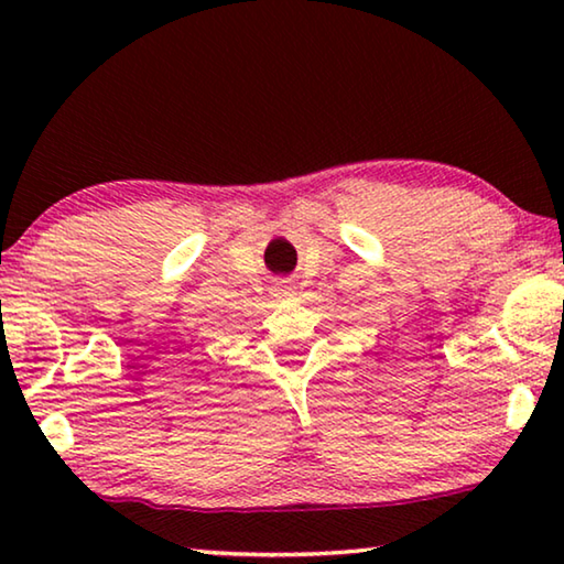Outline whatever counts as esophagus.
<instances>
[{
    "label": "esophagus",
    "instance_id": "34e87169",
    "mask_svg": "<svg viewBox=\"0 0 564 564\" xmlns=\"http://www.w3.org/2000/svg\"><path fill=\"white\" fill-rule=\"evenodd\" d=\"M271 295H273V299H279V301H289L295 295V289L289 281H279V283L271 285Z\"/></svg>",
    "mask_w": 564,
    "mask_h": 564
}]
</instances>
